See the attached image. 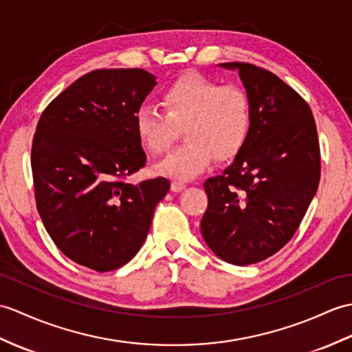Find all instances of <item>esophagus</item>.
Wrapping results in <instances>:
<instances>
[{
	"instance_id": "obj_1",
	"label": "esophagus",
	"mask_w": 352,
	"mask_h": 352,
	"mask_svg": "<svg viewBox=\"0 0 352 352\" xmlns=\"http://www.w3.org/2000/svg\"><path fill=\"white\" fill-rule=\"evenodd\" d=\"M186 187V183L182 182V179H174L173 184H170V190L173 192H182Z\"/></svg>"
}]
</instances>
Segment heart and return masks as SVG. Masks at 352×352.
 <instances>
[{"label": "heart", "mask_w": 352, "mask_h": 352, "mask_svg": "<svg viewBox=\"0 0 352 352\" xmlns=\"http://www.w3.org/2000/svg\"><path fill=\"white\" fill-rule=\"evenodd\" d=\"M165 112L142 104L135 129L151 154L173 146L178 129L184 127L186 144L159 165L162 174L190 178L201 174L211 159L230 160L246 144L252 127L249 96L235 85L220 87L206 76L187 73L162 94Z\"/></svg>", "instance_id": "b5f03b06"}]
</instances>
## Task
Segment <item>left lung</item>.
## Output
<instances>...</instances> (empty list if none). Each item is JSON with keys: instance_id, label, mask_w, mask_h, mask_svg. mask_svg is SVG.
<instances>
[{"instance_id": "8db88e82", "label": "left lung", "mask_w": 352, "mask_h": 352, "mask_svg": "<svg viewBox=\"0 0 352 352\" xmlns=\"http://www.w3.org/2000/svg\"><path fill=\"white\" fill-rule=\"evenodd\" d=\"M219 65L239 72L252 127L223 174L204 183L208 207L201 232L220 259L249 265L296 234L320 184V142L309 104L274 73L248 63Z\"/></svg>"}]
</instances>
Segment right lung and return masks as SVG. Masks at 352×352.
<instances>
[{
  "instance_id": "right-lung-1",
  "label": "right lung",
  "mask_w": 352,
  "mask_h": 352,
  "mask_svg": "<svg viewBox=\"0 0 352 352\" xmlns=\"http://www.w3.org/2000/svg\"><path fill=\"white\" fill-rule=\"evenodd\" d=\"M156 84L142 69L89 72L38 120L31 148L37 211L56 248L96 272L136 255L170 187L163 177L126 182L145 165L135 116Z\"/></svg>"
}]
</instances>
